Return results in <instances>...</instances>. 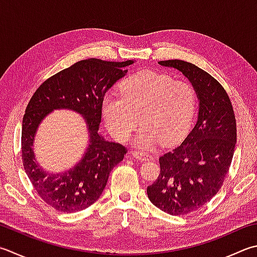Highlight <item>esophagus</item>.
Wrapping results in <instances>:
<instances>
[{
    "mask_svg": "<svg viewBox=\"0 0 257 257\" xmlns=\"http://www.w3.org/2000/svg\"><path fill=\"white\" fill-rule=\"evenodd\" d=\"M132 157H134L135 159L140 160V161H147V160L151 159V154H147V153H142V152H139V151H134L132 153Z\"/></svg>",
    "mask_w": 257,
    "mask_h": 257,
    "instance_id": "esophagus-1",
    "label": "esophagus"
}]
</instances>
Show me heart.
Wrapping results in <instances>:
<instances>
[{"label":"heart","instance_id":"obj_1","mask_svg":"<svg viewBox=\"0 0 257 257\" xmlns=\"http://www.w3.org/2000/svg\"><path fill=\"white\" fill-rule=\"evenodd\" d=\"M119 90L120 97L107 95L101 104L106 126L117 141H126L139 120L142 127L133 143L141 150L152 149L160 141L173 144L188 133L197 106L190 84L144 70L125 79Z\"/></svg>","mask_w":257,"mask_h":257}]
</instances>
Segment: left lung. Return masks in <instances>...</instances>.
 <instances>
[{
  "label": "left lung",
  "instance_id": "8db88e82",
  "mask_svg": "<svg viewBox=\"0 0 257 257\" xmlns=\"http://www.w3.org/2000/svg\"><path fill=\"white\" fill-rule=\"evenodd\" d=\"M190 81L199 109L191 132L179 147L160 157V174L148 187L154 206L170 215L199 209L220 189L236 144V119L226 90L214 77L190 62L159 61Z\"/></svg>",
  "mask_w": 257,
  "mask_h": 257
}]
</instances>
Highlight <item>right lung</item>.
Returning <instances> with one entry per match:
<instances>
[{
  "label": "right lung",
  "mask_w": 257,
  "mask_h": 257,
  "mask_svg": "<svg viewBox=\"0 0 257 257\" xmlns=\"http://www.w3.org/2000/svg\"><path fill=\"white\" fill-rule=\"evenodd\" d=\"M122 62L85 59L47 79L33 94L22 120V161L38 195L57 210H84L100 197L113 168L122 161L126 149L105 140L99 133L104 96L118 79L126 75ZM56 109H69L83 116L89 131V145L74 167L51 174L35 159L36 131L42 120Z\"/></svg>",
  "instance_id": "add662e5"
}]
</instances>
